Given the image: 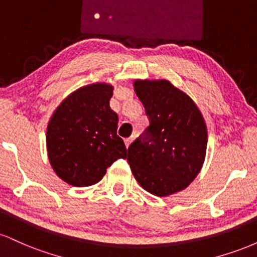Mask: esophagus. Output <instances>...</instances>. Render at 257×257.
Listing matches in <instances>:
<instances>
[{"instance_id": "obj_1", "label": "esophagus", "mask_w": 257, "mask_h": 257, "mask_svg": "<svg viewBox=\"0 0 257 257\" xmlns=\"http://www.w3.org/2000/svg\"><path fill=\"white\" fill-rule=\"evenodd\" d=\"M133 140H134V137H131V138L125 139V140H124V143H125V146H126V149H128L129 145H131V144L133 143Z\"/></svg>"}]
</instances>
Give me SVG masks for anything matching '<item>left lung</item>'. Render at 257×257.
<instances>
[{
    "label": "left lung",
    "instance_id": "8db88e82",
    "mask_svg": "<svg viewBox=\"0 0 257 257\" xmlns=\"http://www.w3.org/2000/svg\"><path fill=\"white\" fill-rule=\"evenodd\" d=\"M150 125L128 149L133 175L158 197L184 190L198 175L208 133L193 100L166 79L135 81Z\"/></svg>",
    "mask_w": 257,
    "mask_h": 257
}]
</instances>
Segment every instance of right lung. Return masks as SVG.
I'll return each instance as SVG.
<instances>
[{
  "label": "right lung",
  "mask_w": 257,
  "mask_h": 257,
  "mask_svg": "<svg viewBox=\"0 0 257 257\" xmlns=\"http://www.w3.org/2000/svg\"><path fill=\"white\" fill-rule=\"evenodd\" d=\"M112 89L105 83L79 88L49 120L48 157L57 175L67 184H96L113 162L126 158L124 143L117 135L118 116L110 107Z\"/></svg>",
  "instance_id": "right-lung-1"
}]
</instances>
